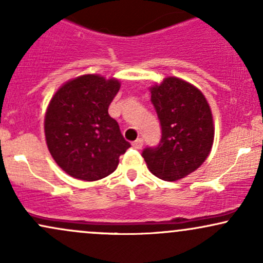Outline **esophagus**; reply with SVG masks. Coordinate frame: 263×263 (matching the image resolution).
<instances>
[{"mask_svg":"<svg viewBox=\"0 0 263 263\" xmlns=\"http://www.w3.org/2000/svg\"><path fill=\"white\" fill-rule=\"evenodd\" d=\"M132 146H134L135 148L141 149L142 146H143V140H142V138H137V140H136L134 143H132Z\"/></svg>","mask_w":263,"mask_h":263,"instance_id":"esophagus-1","label":"esophagus"}]
</instances>
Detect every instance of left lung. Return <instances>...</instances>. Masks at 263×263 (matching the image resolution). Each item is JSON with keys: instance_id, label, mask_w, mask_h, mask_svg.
<instances>
[{"instance_id": "obj_1", "label": "left lung", "mask_w": 263, "mask_h": 263, "mask_svg": "<svg viewBox=\"0 0 263 263\" xmlns=\"http://www.w3.org/2000/svg\"><path fill=\"white\" fill-rule=\"evenodd\" d=\"M149 91L162 140L142 156L151 173L176 182L197 171L210 155L215 135L213 114L200 89L180 78H164Z\"/></svg>"}]
</instances>
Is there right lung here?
Masks as SVG:
<instances>
[{"label":"right lung","mask_w":263,"mask_h":263,"mask_svg":"<svg viewBox=\"0 0 263 263\" xmlns=\"http://www.w3.org/2000/svg\"><path fill=\"white\" fill-rule=\"evenodd\" d=\"M120 86L115 78L84 74L65 81L50 99L44 116L45 142L70 177L93 182L110 176L131 147L108 115Z\"/></svg>","instance_id":"obj_1"}]
</instances>
